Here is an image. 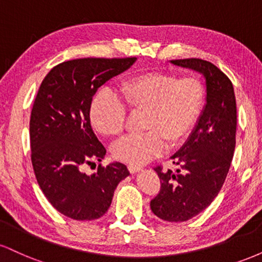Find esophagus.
<instances>
[{
  "label": "esophagus",
  "instance_id": "34e87169",
  "mask_svg": "<svg viewBox=\"0 0 262 262\" xmlns=\"http://www.w3.org/2000/svg\"><path fill=\"white\" fill-rule=\"evenodd\" d=\"M128 170L130 173H135L141 170V166H137V165H128Z\"/></svg>",
  "mask_w": 262,
  "mask_h": 262
}]
</instances>
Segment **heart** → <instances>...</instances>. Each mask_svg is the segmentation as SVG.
Here are the masks:
<instances>
[{"label": "heart", "instance_id": "heart-1", "mask_svg": "<svg viewBox=\"0 0 262 262\" xmlns=\"http://www.w3.org/2000/svg\"><path fill=\"white\" fill-rule=\"evenodd\" d=\"M122 100L113 92H98L90 108L96 132L108 138L123 133L128 111L141 113L144 133L128 135L116 143L112 154L132 165L145 164L188 137L204 104L203 82L196 76L149 71L134 75L121 85Z\"/></svg>", "mask_w": 262, "mask_h": 262}]
</instances>
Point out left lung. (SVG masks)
Listing matches in <instances>:
<instances>
[{"label":"left lung","instance_id":"1","mask_svg":"<svg viewBox=\"0 0 262 262\" xmlns=\"http://www.w3.org/2000/svg\"><path fill=\"white\" fill-rule=\"evenodd\" d=\"M175 65L200 71L206 77L207 103L187 143L171 159L177 171L154 167L160 191L150 201L162 221L186 222L196 217L218 196L235 149L236 102L229 77L202 59L171 60Z\"/></svg>","mask_w":262,"mask_h":262}]
</instances>
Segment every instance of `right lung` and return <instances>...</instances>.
<instances>
[{
	"instance_id": "right-lung-1",
	"label": "right lung",
	"mask_w": 262,
	"mask_h": 262,
	"mask_svg": "<svg viewBox=\"0 0 262 262\" xmlns=\"http://www.w3.org/2000/svg\"><path fill=\"white\" fill-rule=\"evenodd\" d=\"M137 58H83L54 66L41 82L29 122L31 159L39 187L52 206L75 221L101 218L117 185L129 175L124 164H100L86 175L83 164L102 161L106 148L91 127L97 90Z\"/></svg>"
}]
</instances>
